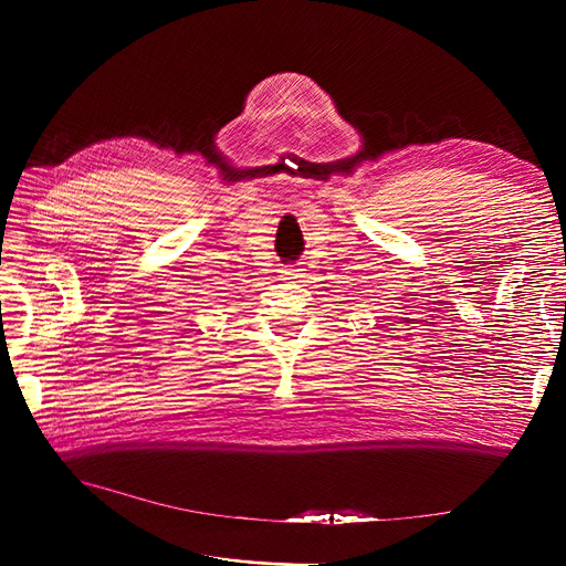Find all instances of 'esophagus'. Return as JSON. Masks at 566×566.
<instances>
[{
  "label": "esophagus",
  "instance_id": "34e87169",
  "mask_svg": "<svg viewBox=\"0 0 566 566\" xmlns=\"http://www.w3.org/2000/svg\"><path fill=\"white\" fill-rule=\"evenodd\" d=\"M281 273H283V279H302V269H297V266H283Z\"/></svg>",
  "mask_w": 566,
  "mask_h": 566
}]
</instances>
